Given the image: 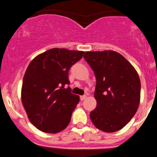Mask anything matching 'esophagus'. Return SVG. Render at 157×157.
Wrapping results in <instances>:
<instances>
[{
	"label": "esophagus",
	"instance_id": "esophagus-1",
	"mask_svg": "<svg viewBox=\"0 0 157 157\" xmlns=\"http://www.w3.org/2000/svg\"><path fill=\"white\" fill-rule=\"evenodd\" d=\"M86 98V95H82V96H80V100H81V101H83Z\"/></svg>",
	"mask_w": 157,
	"mask_h": 157
}]
</instances>
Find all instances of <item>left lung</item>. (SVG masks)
<instances>
[{
    "label": "left lung",
    "instance_id": "8db88e82",
    "mask_svg": "<svg viewBox=\"0 0 157 157\" xmlns=\"http://www.w3.org/2000/svg\"><path fill=\"white\" fill-rule=\"evenodd\" d=\"M83 57L96 77L97 106L90 117L94 126L103 132L120 130L138 109V74L124 56L113 51L86 52Z\"/></svg>",
    "mask_w": 157,
    "mask_h": 157
}]
</instances>
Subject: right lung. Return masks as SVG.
<instances>
[{
    "instance_id": "1",
    "label": "right lung",
    "mask_w": 157,
    "mask_h": 157,
    "mask_svg": "<svg viewBox=\"0 0 157 157\" xmlns=\"http://www.w3.org/2000/svg\"><path fill=\"white\" fill-rule=\"evenodd\" d=\"M84 52L52 48L30 63L23 78L21 99L29 121L44 132L67 128L79 97L71 93L68 73Z\"/></svg>"
}]
</instances>
